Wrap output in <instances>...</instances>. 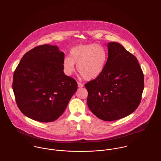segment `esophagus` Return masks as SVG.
Returning a JSON list of instances; mask_svg holds the SVG:
<instances>
[{
	"label": "esophagus",
	"mask_w": 161,
	"mask_h": 161,
	"mask_svg": "<svg viewBox=\"0 0 161 161\" xmlns=\"http://www.w3.org/2000/svg\"><path fill=\"white\" fill-rule=\"evenodd\" d=\"M83 86H84L83 84H82V83H80V82H78V88H82V87H83Z\"/></svg>",
	"instance_id": "obj_1"
}]
</instances>
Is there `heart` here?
Segmentation results:
<instances>
[{
  "label": "heart",
  "mask_w": 161,
  "mask_h": 161,
  "mask_svg": "<svg viewBox=\"0 0 161 161\" xmlns=\"http://www.w3.org/2000/svg\"><path fill=\"white\" fill-rule=\"evenodd\" d=\"M108 58L106 49L95 43L78 45L70 51V56H65L63 60V69L66 75L70 76L77 70L83 78L91 80L98 77L103 71Z\"/></svg>",
  "instance_id": "1"
}]
</instances>
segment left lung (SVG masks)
Masks as SVG:
<instances>
[{"instance_id":"left-lung-1","label":"left lung","mask_w":161,"mask_h":161,"mask_svg":"<svg viewBox=\"0 0 161 161\" xmlns=\"http://www.w3.org/2000/svg\"><path fill=\"white\" fill-rule=\"evenodd\" d=\"M102 73L85 85L91 112L104 121H114L133 113L144 88V74L135 56L120 43L109 42Z\"/></svg>"}]
</instances>
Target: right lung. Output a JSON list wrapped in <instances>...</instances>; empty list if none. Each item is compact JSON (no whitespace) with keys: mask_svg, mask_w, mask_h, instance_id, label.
Returning a JSON list of instances; mask_svg holds the SVG:
<instances>
[{"mask_svg":"<svg viewBox=\"0 0 161 161\" xmlns=\"http://www.w3.org/2000/svg\"><path fill=\"white\" fill-rule=\"evenodd\" d=\"M64 58L57 46L50 44L37 46L22 58L14 73L12 89L17 107L26 117L51 122L64 112L78 85L64 73Z\"/></svg>","mask_w":161,"mask_h":161,"instance_id":"obj_1","label":"right lung"}]
</instances>
